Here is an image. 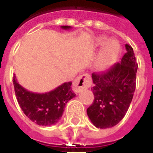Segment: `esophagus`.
<instances>
[{
	"mask_svg": "<svg viewBox=\"0 0 153 153\" xmlns=\"http://www.w3.org/2000/svg\"><path fill=\"white\" fill-rule=\"evenodd\" d=\"M91 79L89 74H82L79 77H78L76 79L74 82L73 85V90L76 93H79L83 89H87L91 86Z\"/></svg>",
	"mask_w": 153,
	"mask_h": 153,
	"instance_id": "obj_1",
	"label": "esophagus"
}]
</instances>
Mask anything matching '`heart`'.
I'll use <instances>...</instances> for the list:
<instances>
[{"label":"heart","mask_w":153,"mask_h":153,"mask_svg":"<svg viewBox=\"0 0 153 153\" xmlns=\"http://www.w3.org/2000/svg\"><path fill=\"white\" fill-rule=\"evenodd\" d=\"M95 45L96 46L103 45L97 62V67L98 69L105 71L113 66L118 59L120 52V45L116 40L108 39L107 40L106 37L97 38L95 41Z\"/></svg>","instance_id":"obj_1"}]
</instances>
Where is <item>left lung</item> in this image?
<instances>
[{"label":"left lung","instance_id":"obj_1","mask_svg":"<svg viewBox=\"0 0 153 153\" xmlns=\"http://www.w3.org/2000/svg\"><path fill=\"white\" fill-rule=\"evenodd\" d=\"M120 62L107 72L92 74L94 101L87 115L97 128H112L123 119L134 96L138 64L133 48L125 45Z\"/></svg>","mask_w":153,"mask_h":153}]
</instances>
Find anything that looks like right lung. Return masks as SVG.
Here are the masks:
<instances>
[{"instance_id":"add662e5","label":"right lung","mask_w":153,"mask_h":153,"mask_svg":"<svg viewBox=\"0 0 153 153\" xmlns=\"http://www.w3.org/2000/svg\"><path fill=\"white\" fill-rule=\"evenodd\" d=\"M69 29L70 26H62ZM15 94L24 114L38 125L50 126L56 124L64 111L67 102L75 97L72 91V82H66L46 93H34L21 86L13 76Z\"/></svg>"}]
</instances>
